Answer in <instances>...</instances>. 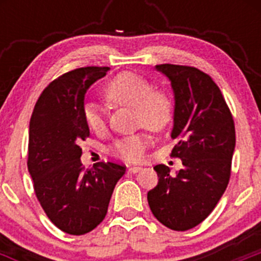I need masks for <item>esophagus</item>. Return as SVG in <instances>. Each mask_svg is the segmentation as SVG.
I'll return each instance as SVG.
<instances>
[{"instance_id":"1","label":"esophagus","mask_w":261,"mask_h":261,"mask_svg":"<svg viewBox=\"0 0 261 261\" xmlns=\"http://www.w3.org/2000/svg\"><path fill=\"white\" fill-rule=\"evenodd\" d=\"M141 170H142L141 166H132V167H129V171L133 172V174H136V172H138V171H141Z\"/></svg>"}]
</instances>
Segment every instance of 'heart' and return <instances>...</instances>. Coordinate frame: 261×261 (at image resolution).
I'll list each match as a JSON object with an SVG mask.
<instances>
[{"label":"heart","mask_w":261,"mask_h":261,"mask_svg":"<svg viewBox=\"0 0 261 261\" xmlns=\"http://www.w3.org/2000/svg\"><path fill=\"white\" fill-rule=\"evenodd\" d=\"M103 95L111 105L135 108L136 125L154 132L167 128L174 117L171 96L163 90L153 89L146 78L130 71H123L112 78L103 90ZM84 119L93 132L100 133L106 129L105 112L94 103H87L84 107ZM147 146V135L138 132L116 140L110 151L126 162H137L144 158Z\"/></svg>","instance_id":"heart-1"}]
</instances>
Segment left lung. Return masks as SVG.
Wrapping results in <instances>:
<instances>
[{"mask_svg": "<svg viewBox=\"0 0 261 261\" xmlns=\"http://www.w3.org/2000/svg\"><path fill=\"white\" fill-rule=\"evenodd\" d=\"M171 81L175 94L174 129L177 144L171 156L184 167L175 176L156 165L158 184L147 192L156 220L171 230L186 231L213 212L231 175L235 126L230 108L212 77L197 68L174 64L155 66Z\"/></svg>", "mask_w": 261, "mask_h": 261, "instance_id": "obj_1", "label": "left lung"}]
</instances>
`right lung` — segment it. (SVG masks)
<instances>
[{"label": "right lung", "instance_id": "right-lung-1", "mask_svg": "<svg viewBox=\"0 0 261 261\" xmlns=\"http://www.w3.org/2000/svg\"><path fill=\"white\" fill-rule=\"evenodd\" d=\"M110 70L86 66L52 81L39 96L29 133L27 167L34 191L50 222L70 235H84L105 220L108 204L125 166L81 163L80 144L90 136L84 119L87 89Z\"/></svg>", "mask_w": 261, "mask_h": 261}]
</instances>
